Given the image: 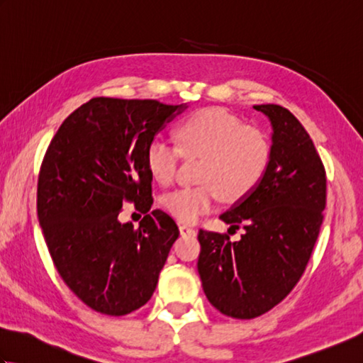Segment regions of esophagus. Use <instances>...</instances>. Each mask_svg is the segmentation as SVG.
Instances as JSON below:
<instances>
[{"label": "esophagus", "mask_w": 363, "mask_h": 363, "mask_svg": "<svg viewBox=\"0 0 363 363\" xmlns=\"http://www.w3.org/2000/svg\"><path fill=\"white\" fill-rule=\"evenodd\" d=\"M179 230L182 235H195L196 234V229H194L191 226H187V225H181Z\"/></svg>", "instance_id": "obj_1"}]
</instances>
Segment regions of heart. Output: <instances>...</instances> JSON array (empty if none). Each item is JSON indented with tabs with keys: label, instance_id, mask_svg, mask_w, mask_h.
Wrapping results in <instances>:
<instances>
[{
	"label": "heart",
	"instance_id": "1",
	"mask_svg": "<svg viewBox=\"0 0 363 363\" xmlns=\"http://www.w3.org/2000/svg\"><path fill=\"white\" fill-rule=\"evenodd\" d=\"M177 148L157 137L146 150V167L154 181L173 179L179 154L201 157L196 187L174 189L162 198L165 211L176 220L195 223L213 209L215 199L238 201L259 186L272 160V146L256 129L245 128L223 109H206L190 115L176 129Z\"/></svg>",
	"mask_w": 363,
	"mask_h": 363
}]
</instances>
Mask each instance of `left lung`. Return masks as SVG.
Here are the masks:
<instances>
[{"mask_svg": "<svg viewBox=\"0 0 363 363\" xmlns=\"http://www.w3.org/2000/svg\"><path fill=\"white\" fill-rule=\"evenodd\" d=\"M272 125V160L259 186L220 218L243 226L238 242L199 230L198 273L209 303L233 318L273 309L304 273L326 206V173L312 138L282 106L260 104Z\"/></svg>", "mask_w": 363, "mask_h": 363, "instance_id": "8db88e82", "label": "left lung"}]
</instances>
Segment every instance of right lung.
Segmentation results:
<instances>
[{"mask_svg":"<svg viewBox=\"0 0 363 363\" xmlns=\"http://www.w3.org/2000/svg\"><path fill=\"white\" fill-rule=\"evenodd\" d=\"M187 107L91 98L68 115L45 154L38 223L59 274L99 313L120 317L148 303L179 237L168 213L151 211L146 150ZM125 201L145 213L138 228L118 220Z\"/></svg>","mask_w":363,"mask_h":363,"instance_id":"obj_1","label":"right lung"}]
</instances>
